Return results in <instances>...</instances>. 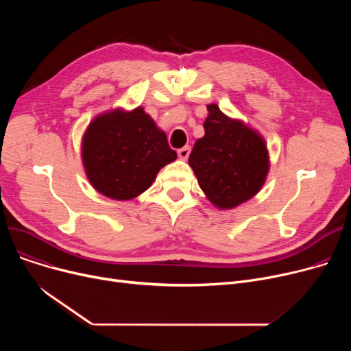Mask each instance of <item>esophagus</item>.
Segmentation results:
<instances>
[{
  "label": "esophagus",
  "instance_id": "34e87169",
  "mask_svg": "<svg viewBox=\"0 0 351 351\" xmlns=\"http://www.w3.org/2000/svg\"><path fill=\"white\" fill-rule=\"evenodd\" d=\"M189 154H191V146H189V145L180 147V149L178 151L179 158H180V159H183V160H186V159L189 158Z\"/></svg>",
  "mask_w": 351,
  "mask_h": 351
}]
</instances>
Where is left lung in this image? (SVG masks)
<instances>
[{"instance_id":"obj_1","label":"left lung","mask_w":351,"mask_h":351,"mask_svg":"<svg viewBox=\"0 0 351 351\" xmlns=\"http://www.w3.org/2000/svg\"><path fill=\"white\" fill-rule=\"evenodd\" d=\"M205 136L195 142L189 165L200 189L217 209H233L262 189L270 169L265 138L241 119L208 105Z\"/></svg>"}]
</instances>
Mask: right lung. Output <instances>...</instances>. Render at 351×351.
Here are the masks:
<instances>
[{"mask_svg": "<svg viewBox=\"0 0 351 351\" xmlns=\"http://www.w3.org/2000/svg\"><path fill=\"white\" fill-rule=\"evenodd\" d=\"M81 156L89 183L115 200H131L149 189L158 172L176 159L165 132L142 106L108 110L88 125Z\"/></svg>", "mask_w": 351, "mask_h": 351, "instance_id": "right-lung-1", "label": "right lung"}]
</instances>
